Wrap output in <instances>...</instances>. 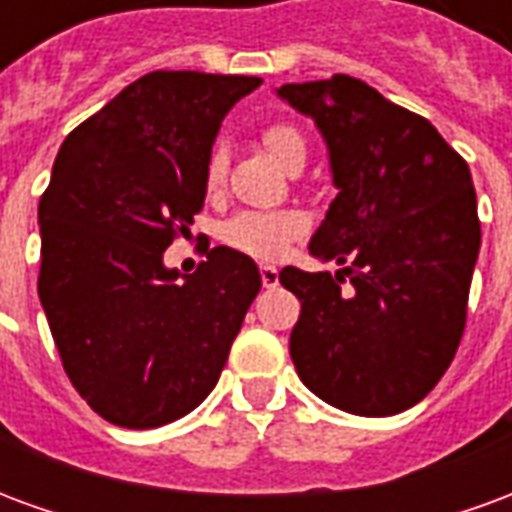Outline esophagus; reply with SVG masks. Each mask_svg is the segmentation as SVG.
Segmentation results:
<instances>
[{
  "label": "esophagus",
  "mask_w": 512,
  "mask_h": 512,
  "mask_svg": "<svg viewBox=\"0 0 512 512\" xmlns=\"http://www.w3.org/2000/svg\"><path fill=\"white\" fill-rule=\"evenodd\" d=\"M260 279H263V288H274L279 282V271L274 266H260Z\"/></svg>",
  "instance_id": "obj_1"
}]
</instances>
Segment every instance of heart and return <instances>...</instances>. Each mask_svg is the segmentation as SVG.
Wrapping results in <instances>:
<instances>
[{
  "instance_id": "heart-1",
  "label": "heart",
  "mask_w": 512,
  "mask_h": 512,
  "mask_svg": "<svg viewBox=\"0 0 512 512\" xmlns=\"http://www.w3.org/2000/svg\"><path fill=\"white\" fill-rule=\"evenodd\" d=\"M263 145L288 172L304 167L307 161V139L299 128L290 123H271L263 131ZM222 150H213L205 164V183L208 189H216L224 178ZM307 230V219L299 211H244L235 213L230 222L222 227V241L238 252L252 257H279L293 238H299Z\"/></svg>"
}]
</instances>
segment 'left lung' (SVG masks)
<instances>
[{"label": "left lung", "instance_id": "1", "mask_svg": "<svg viewBox=\"0 0 512 512\" xmlns=\"http://www.w3.org/2000/svg\"><path fill=\"white\" fill-rule=\"evenodd\" d=\"M277 95L326 139L337 197L310 255L345 266L334 277L279 271L301 301L296 373L348 414H400L439 384L461 345L480 252L469 164L425 117L354 76L282 84Z\"/></svg>", "mask_w": 512, "mask_h": 512}]
</instances>
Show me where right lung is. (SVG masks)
I'll return each mask as SVG.
<instances>
[{"label":"right lung","instance_id":"obj_1","mask_svg":"<svg viewBox=\"0 0 512 512\" xmlns=\"http://www.w3.org/2000/svg\"><path fill=\"white\" fill-rule=\"evenodd\" d=\"M260 82L147 73L57 153L38 208L40 304L71 384L112 425L161 428L200 406L263 285L230 246L183 279L164 266L202 211L224 115Z\"/></svg>","mask_w":512,"mask_h":512}]
</instances>
